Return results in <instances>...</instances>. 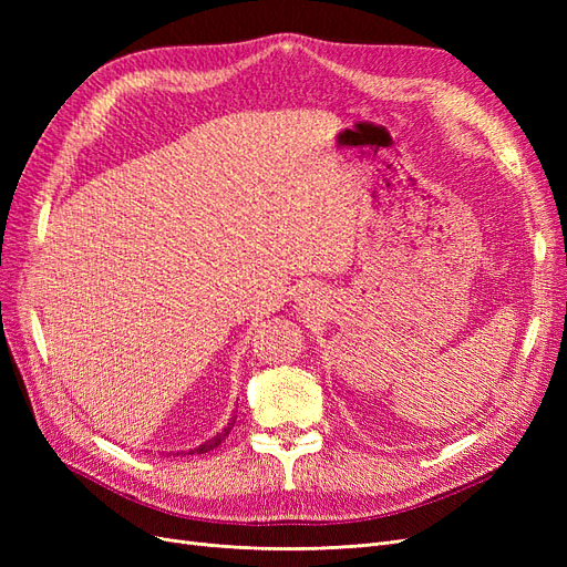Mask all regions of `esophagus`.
<instances>
[{
	"label": "esophagus",
	"mask_w": 567,
	"mask_h": 567,
	"mask_svg": "<svg viewBox=\"0 0 567 567\" xmlns=\"http://www.w3.org/2000/svg\"><path fill=\"white\" fill-rule=\"evenodd\" d=\"M310 302H312V300H310V298H307V300H302L300 305H305V307H310Z\"/></svg>",
	"instance_id": "34e87169"
}]
</instances>
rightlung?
Here are the masks:
<instances>
[{"mask_svg": "<svg viewBox=\"0 0 567 567\" xmlns=\"http://www.w3.org/2000/svg\"><path fill=\"white\" fill-rule=\"evenodd\" d=\"M234 423L236 421H231V423H227V427H225V431H221V433H217L215 437H210V440H205L203 444H198V447H194V450H188V452H177V456L179 454H205V452H210V450H215V447H219V444L221 442H225V437L231 433V427H234ZM169 454H173V452H169ZM175 456V454H173Z\"/></svg>", "mask_w": 567, "mask_h": 567, "instance_id": "obj_1", "label": "right lung"}]
</instances>
